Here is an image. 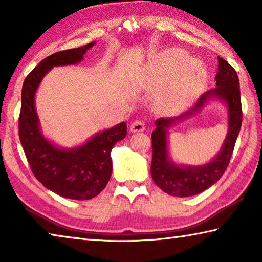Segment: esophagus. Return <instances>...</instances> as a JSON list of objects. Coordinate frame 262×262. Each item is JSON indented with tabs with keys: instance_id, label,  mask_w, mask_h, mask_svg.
<instances>
[{
	"instance_id": "1",
	"label": "esophagus",
	"mask_w": 262,
	"mask_h": 262,
	"mask_svg": "<svg viewBox=\"0 0 262 262\" xmlns=\"http://www.w3.org/2000/svg\"><path fill=\"white\" fill-rule=\"evenodd\" d=\"M145 129V123L143 120H135L132 122L130 125V132L136 133V132H143Z\"/></svg>"
}]
</instances>
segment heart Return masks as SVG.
Returning a JSON list of instances; mask_svg holds the SVG:
<instances>
[{"mask_svg": "<svg viewBox=\"0 0 262 262\" xmlns=\"http://www.w3.org/2000/svg\"><path fill=\"white\" fill-rule=\"evenodd\" d=\"M206 81L205 66L190 60L181 50L165 52L151 67L152 85H165L161 96V103L165 107L179 108L189 104L200 94Z\"/></svg>", "mask_w": 262, "mask_h": 262, "instance_id": "obj_1", "label": "heart"}]
</instances>
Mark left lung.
I'll return each instance as SVG.
<instances>
[{
	"instance_id": "obj_1",
	"label": "left lung",
	"mask_w": 262,
	"mask_h": 262,
	"mask_svg": "<svg viewBox=\"0 0 262 262\" xmlns=\"http://www.w3.org/2000/svg\"><path fill=\"white\" fill-rule=\"evenodd\" d=\"M216 88L207 91L198 99L192 108L178 118H161L152 132L151 176L159 188L173 196H190L210 187L224 174L231 159L234 144L242 127L243 111L241 88L237 72L227 61L219 56V73L216 74ZM215 95L223 99L229 108V133L219 156L203 167L179 168L168 161L166 127L174 121L192 114L204 103L207 98Z\"/></svg>"
}]
</instances>
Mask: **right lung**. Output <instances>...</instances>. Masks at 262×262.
<instances>
[{
	"label": "right lung",
	"mask_w": 262,
	"mask_h": 262,
	"mask_svg": "<svg viewBox=\"0 0 262 262\" xmlns=\"http://www.w3.org/2000/svg\"><path fill=\"white\" fill-rule=\"evenodd\" d=\"M94 45L90 42L45 57L26 76L21 88L18 133L31 171L46 188L73 200H90L105 188L112 174L111 150L126 137L127 125L121 122L101 132L82 147L61 150L43 139L39 130L34 94L48 70L54 66L77 63Z\"/></svg>",
	"instance_id": "right-lung-1"
}]
</instances>
